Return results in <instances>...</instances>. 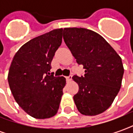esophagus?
Segmentation results:
<instances>
[{
  "label": "esophagus",
  "instance_id": "esophagus-1",
  "mask_svg": "<svg viewBox=\"0 0 133 133\" xmlns=\"http://www.w3.org/2000/svg\"><path fill=\"white\" fill-rule=\"evenodd\" d=\"M65 78H66V80L68 81H70L71 80H72V76H71V75H69V76H66V77H65Z\"/></svg>",
  "mask_w": 133,
  "mask_h": 133
}]
</instances>
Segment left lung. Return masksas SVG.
Returning a JSON list of instances; mask_svg holds the SVG:
<instances>
[{"label":"left lung","mask_w":133,"mask_h":133,"mask_svg":"<svg viewBox=\"0 0 133 133\" xmlns=\"http://www.w3.org/2000/svg\"><path fill=\"white\" fill-rule=\"evenodd\" d=\"M63 39L76 62L85 69L84 76L72 77L79 86L73 96L78 111L90 116L102 113L120 89L124 73L121 58L101 35L91 30L65 28Z\"/></svg>","instance_id":"obj_1"}]
</instances>
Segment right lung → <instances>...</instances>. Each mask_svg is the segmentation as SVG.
<instances>
[{
  "instance_id": "right-lung-1",
  "label": "right lung",
  "mask_w": 133,
  "mask_h": 133,
  "mask_svg": "<svg viewBox=\"0 0 133 133\" xmlns=\"http://www.w3.org/2000/svg\"><path fill=\"white\" fill-rule=\"evenodd\" d=\"M63 28L33 38L17 51L8 81L19 106L31 117H53L59 108L66 80L50 75L51 62L62 43Z\"/></svg>"
}]
</instances>
